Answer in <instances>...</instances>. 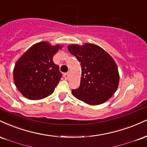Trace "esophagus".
I'll use <instances>...</instances> for the list:
<instances>
[{
  "instance_id": "34e87169",
  "label": "esophagus",
  "mask_w": 147,
  "mask_h": 147,
  "mask_svg": "<svg viewBox=\"0 0 147 147\" xmlns=\"http://www.w3.org/2000/svg\"><path fill=\"white\" fill-rule=\"evenodd\" d=\"M63 76H64V78H65V79H66V80H67V79L69 78V74L68 73L64 74Z\"/></svg>"
}]
</instances>
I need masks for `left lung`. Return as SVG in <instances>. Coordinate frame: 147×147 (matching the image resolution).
Here are the masks:
<instances>
[{"mask_svg": "<svg viewBox=\"0 0 147 147\" xmlns=\"http://www.w3.org/2000/svg\"><path fill=\"white\" fill-rule=\"evenodd\" d=\"M67 47L82 67L80 87L72 90L73 96L89 105H101L108 100L116 91L120 80L113 58L92 43L69 45Z\"/></svg>", "mask_w": 147, "mask_h": 147, "instance_id": "obj_1", "label": "left lung"}]
</instances>
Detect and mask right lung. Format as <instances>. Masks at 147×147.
I'll return each mask as SVG.
<instances>
[{
	"instance_id": "add662e5",
	"label": "right lung",
	"mask_w": 147,
	"mask_h": 147,
	"mask_svg": "<svg viewBox=\"0 0 147 147\" xmlns=\"http://www.w3.org/2000/svg\"><path fill=\"white\" fill-rule=\"evenodd\" d=\"M63 47L42 41L33 45L18 58L13 68V81L24 97L38 100L53 94L62 77L53 57Z\"/></svg>"
}]
</instances>
